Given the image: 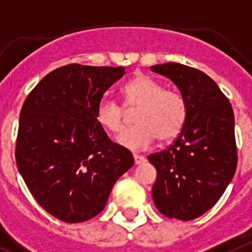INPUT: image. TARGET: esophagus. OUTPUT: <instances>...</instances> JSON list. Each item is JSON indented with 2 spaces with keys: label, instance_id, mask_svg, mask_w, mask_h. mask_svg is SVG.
Instances as JSON below:
<instances>
[{
  "label": "esophagus",
  "instance_id": "34e87169",
  "mask_svg": "<svg viewBox=\"0 0 252 252\" xmlns=\"http://www.w3.org/2000/svg\"><path fill=\"white\" fill-rule=\"evenodd\" d=\"M133 158H134V164H142V163H145V161H146L145 157H142V155L134 154L133 155Z\"/></svg>",
  "mask_w": 252,
  "mask_h": 252
}]
</instances>
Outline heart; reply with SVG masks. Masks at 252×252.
Returning <instances> with one entry per match:
<instances>
[{
	"mask_svg": "<svg viewBox=\"0 0 252 252\" xmlns=\"http://www.w3.org/2000/svg\"><path fill=\"white\" fill-rule=\"evenodd\" d=\"M124 105L134 114L136 126L124 130L116 141L126 149L144 150L158 137L171 141L179 136L186 122L185 98L176 91L146 75H138L123 88ZM126 109L114 99H102L97 107V120L106 130L119 133L124 128Z\"/></svg>",
	"mask_w": 252,
	"mask_h": 252,
	"instance_id": "obj_1",
	"label": "heart"
}]
</instances>
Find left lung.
<instances>
[{
    "instance_id": "1",
    "label": "left lung",
    "mask_w": 252,
    "mask_h": 252,
    "mask_svg": "<svg viewBox=\"0 0 252 252\" xmlns=\"http://www.w3.org/2000/svg\"><path fill=\"white\" fill-rule=\"evenodd\" d=\"M150 68L172 80L188 106L175 142L147 157L157 168L153 199L167 218L188 221L214 207L234 176V114L218 84L199 69L173 62Z\"/></svg>"
}]
</instances>
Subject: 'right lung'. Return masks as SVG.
Listing matches in <instances>:
<instances>
[{"mask_svg":"<svg viewBox=\"0 0 252 252\" xmlns=\"http://www.w3.org/2000/svg\"><path fill=\"white\" fill-rule=\"evenodd\" d=\"M124 73V67H59L20 110L16 165L37 203L62 221L97 216L116 180L134 164L97 120L103 94Z\"/></svg>","mask_w":252,"mask_h":252,"instance_id":"1","label":"right lung"}]
</instances>
